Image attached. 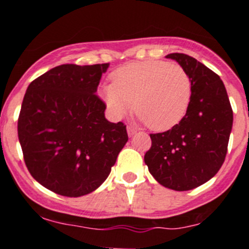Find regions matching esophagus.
Wrapping results in <instances>:
<instances>
[{"mask_svg":"<svg viewBox=\"0 0 249 249\" xmlns=\"http://www.w3.org/2000/svg\"><path fill=\"white\" fill-rule=\"evenodd\" d=\"M126 130H127V135H129V138H132V136H134L136 134V130L134 129V127L127 126Z\"/></svg>","mask_w":249,"mask_h":249,"instance_id":"1","label":"esophagus"}]
</instances>
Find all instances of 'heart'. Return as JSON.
<instances>
[{
	"instance_id": "1",
	"label": "heart",
	"mask_w": 249,
	"mask_h": 249,
	"mask_svg": "<svg viewBox=\"0 0 249 249\" xmlns=\"http://www.w3.org/2000/svg\"><path fill=\"white\" fill-rule=\"evenodd\" d=\"M101 96L114 118L122 119L135 104L139 119L166 131L185 117L193 96L192 78L182 66L162 60L127 64L111 73Z\"/></svg>"
}]
</instances>
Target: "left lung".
<instances>
[{
  "label": "left lung",
  "instance_id": "8db88e82",
  "mask_svg": "<svg viewBox=\"0 0 249 249\" xmlns=\"http://www.w3.org/2000/svg\"><path fill=\"white\" fill-rule=\"evenodd\" d=\"M166 57L176 60L192 78V102L179 124L151 134L145 163L160 184L184 192L210 180L221 168L233 113L224 82L215 72L189 55L173 53Z\"/></svg>",
  "mask_w": 249,
  "mask_h": 249
}]
</instances>
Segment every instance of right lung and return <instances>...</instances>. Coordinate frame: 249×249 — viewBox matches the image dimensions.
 I'll use <instances>...</instances> for the list:
<instances>
[{
	"label": "right lung",
	"instance_id": "right-lung-1",
	"mask_svg": "<svg viewBox=\"0 0 249 249\" xmlns=\"http://www.w3.org/2000/svg\"><path fill=\"white\" fill-rule=\"evenodd\" d=\"M108 64H65L27 88L18 139L28 171L43 187L78 198L108 178L125 143L126 126L106 119L97 87Z\"/></svg>",
	"mask_w": 249,
	"mask_h": 249
}]
</instances>
